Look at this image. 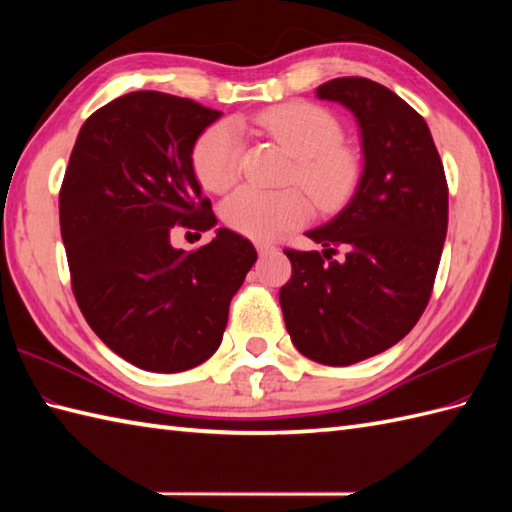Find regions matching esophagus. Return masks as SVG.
Returning a JSON list of instances; mask_svg holds the SVG:
<instances>
[{
  "label": "esophagus",
  "instance_id": "esophagus-1",
  "mask_svg": "<svg viewBox=\"0 0 512 512\" xmlns=\"http://www.w3.org/2000/svg\"><path fill=\"white\" fill-rule=\"evenodd\" d=\"M257 250H259V255H270V253H275L277 246L268 244V242H257Z\"/></svg>",
  "mask_w": 512,
  "mask_h": 512
}]
</instances>
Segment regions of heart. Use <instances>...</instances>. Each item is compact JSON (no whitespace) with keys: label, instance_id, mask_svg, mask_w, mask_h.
<instances>
[{"label":"heart","instance_id":"obj_1","mask_svg":"<svg viewBox=\"0 0 512 512\" xmlns=\"http://www.w3.org/2000/svg\"><path fill=\"white\" fill-rule=\"evenodd\" d=\"M255 125L284 147L295 160V178L321 209H334L350 195L358 160L341 145V125L336 118L310 103H288L266 110ZM244 140L231 123H215L193 147L195 176L209 191L231 189L242 171ZM228 228L257 242L275 239L310 217L306 195L297 189L262 191L237 189L222 206Z\"/></svg>","mask_w":512,"mask_h":512}]
</instances>
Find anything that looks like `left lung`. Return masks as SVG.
Listing matches in <instances>:
<instances>
[{
    "mask_svg": "<svg viewBox=\"0 0 512 512\" xmlns=\"http://www.w3.org/2000/svg\"><path fill=\"white\" fill-rule=\"evenodd\" d=\"M317 99L347 107L361 132L363 171L350 202L306 235L323 250H286L279 290L286 330L312 361L343 367L396 345L418 323L449 224L444 167L424 118L385 85L341 76ZM344 248L332 260L335 246Z\"/></svg>",
    "mask_w": 512,
    "mask_h": 512,
    "instance_id": "obj_1",
    "label": "left lung"
}]
</instances>
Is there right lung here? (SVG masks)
<instances>
[{"mask_svg": "<svg viewBox=\"0 0 512 512\" xmlns=\"http://www.w3.org/2000/svg\"><path fill=\"white\" fill-rule=\"evenodd\" d=\"M222 112L143 90L83 123L59 193L72 290L96 336L127 363L176 374L222 343L228 306L257 259L217 228L206 246H171L176 224H217L193 171V147Z\"/></svg>", "mask_w": 512, "mask_h": 512, "instance_id": "1", "label": "right lung"}]
</instances>
